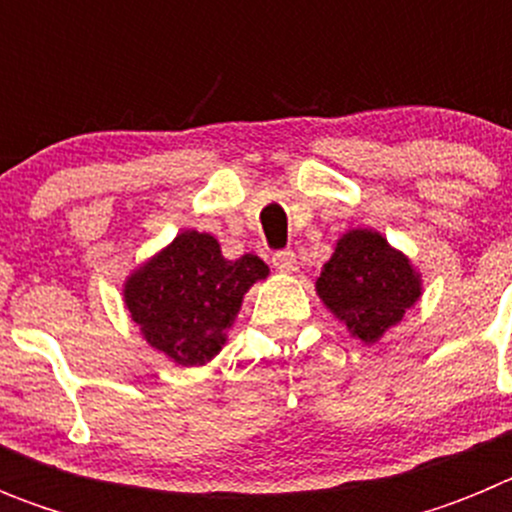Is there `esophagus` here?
<instances>
[{"label":"esophagus","mask_w":512,"mask_h":512,"mask_svg":"<svg viewBox=\"0 0 512 512\" xmlns=\"http://www.w3.org/2000/svg\"><path fill=\"white\" fill-rule=\"evenodd\" d=\"M271 264H274V269H277V271H282V274H295V271L300 269V264H297L295 251H279V253H274V259H271Z\"/></svg>","instance_id":"esophagus-1"}]
</instances>
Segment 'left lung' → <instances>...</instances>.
I'll return each mask as SVG.
<instances>
[{
	"mask_svg": "<svg viewBox=\"0 0 512 512\" xmlns=\"http://www.w3.org/2000/svg\"><path fill=\"white\" fill-rule=\"evenodd\" d=\"M315 292L351 336L377 343L423 297V274L379 230L351 228L323 264Z\"/></svg>",
	"mask_w": 512,
	"mask_h": 512,
	"instance_id": "obj_1",
	"label": "left lung"
}]
</instances>
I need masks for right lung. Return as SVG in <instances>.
<instances>
[{"mask_svg": "<svg viewBox=\"0 0 512 512\" xmlns=\"http://www.w3.org/2000/svg\"><path fill=\"white\" fill-rule=\"evenodd\" d=\"M266 277L259 256L230 261L215 235L182 230L130 271L122 302L153 351L176 366H205L228 343L248 289Z\"/></svg>", "mask_w": 512, "mask_h": 512, "instance_id": "right-lung-1", "label": "right lung"}]
</instances>
